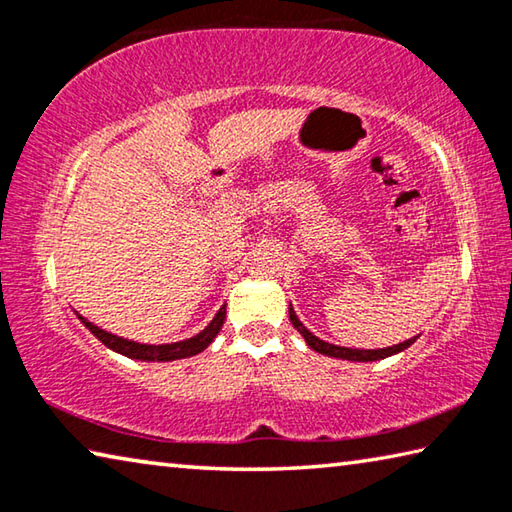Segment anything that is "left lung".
Returning a JSON list of instances; mask_svg holds the SVG:
<instances>
[{"label":"left lung","instance_id":"8db88e82","mask_svg":"<svg viewBox=\"0 0 512 512\" xmlns=\"http://www.w3.org/2000/svg\"><path fill=\"white\" fill-rule=\"evenodd\" d=\"M289 318H291V325L298 329L302 334V339L307 341V345L311 350H316L318 354H325V357H334V359H343V361H359V363H366V361H379V359H386V357H393V354L402 352L418 341V336H413V339L404 341V343H397L391 345V348H379V350H357V348H341V345H332L327 341H320L318 336H314L309 332V329L300 323V318L296 316V311L289 305Z\"/></svg>","mask_w":512,"mask_h":512}]
</instances>
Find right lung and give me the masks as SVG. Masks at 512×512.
I'll return each instance as SVG.
<instances>
[{"mask_svg":"<svg viewBox=\"0 0 512 512\" xmlns=\"http://www.w3.org/2000/svg\"><path fill=\"white\" fill-rule=\"evenodd\" d=\"M79 316L81 323L90 329V332L97 336V339L110 348L112 352L117 354H124L128 359H137V361H178V359H187V357H194V354L203 352L207 345H210L216 334L221 332L223 327V320H225V305L216 311V316L212 318V323L207 325L203 332H198L192 339H185V341H176V343H162V345H151V343H137V341H128V339H121L117 334H110L106 329L97 327L94 323H90L88 318Z\"/></svg>","mask_w":512,"mask_h":512,"instance_id":"right-lung-1","label":"right lung"}]
</instances>
